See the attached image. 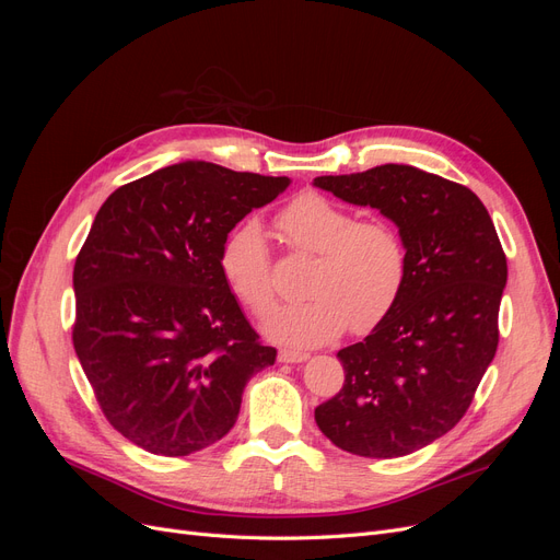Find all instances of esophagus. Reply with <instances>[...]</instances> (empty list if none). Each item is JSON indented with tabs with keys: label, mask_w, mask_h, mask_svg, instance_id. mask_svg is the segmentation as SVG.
Here are the masks:
<instances>
[{
	"label": "esophagus",
	"mask_w": 560,
	"mask_h": 560,
	"mask_svg": "<svg viewBox=\"0 0 560 560\" xmlns=\"http://www.w3.org/2000/svg\"><path fill=\"white\" fill-rule=\"evenodd\" d=\"M308 358H311V354L294 352V350H280L278 352V360L284 362V364H301V362H306Z\"/></svg>",
	"instance_id": "1"
}]
</instances>
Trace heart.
<instances>
[{"instance_id": "obj_1", "label": "heart", "mask_w": 560, "mask_h": 560, "mask_svg": "<svg viewBox=\"0 0 560 560\" xmlns=\"http://www.w3.org/2000/svg\"><path fill=\"white\" fill-rule=\"evenodd\" d=\"M282 238L315 254L308 270V301L282 306L266 319V334L287 348H319L348 327L376 329L393 313L409 276V257L399 231L383 219L354 222L352 212L306 191L278 217ZM219 270L231 294L254 315L273 306L270 254L259 222L247 219L222 245Z\"/></svg>"}]
</instances>
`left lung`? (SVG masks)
I'll return each instance as SVG.
<instances>
[{"label":"left lung","instance_id":"obj_1","mask_svg":"<svg viewBox=\"0 0 560 560\" xmlns=\"http://www.w3.org/2000/svg\"><path fill=\"white\" fill-rule=\"evenodd\" d=\"M313 186L378 210L409 257L393 313L338 350L346 383L317 406L315 422L348 453L409 455L460 422L495 358L506 259L493 219L467 186L413 165L315 177Z\"/></svg>","mask_w":560,"mask_h":560}]
</instances>
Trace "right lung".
Instances as JSON below:
<instances>
[{
    "instance_id": "obj_1",
    "label": "right lung",
    "mask_w": 560,
    "mask_h": 560,
    "mask_svg": "<svg viewBox=\"0 0 560 560\" xmlns=\"http://www.w3.org/2000/svg\"><path fill=\"white\" fill-rule=\"evenodd\" d=\"M290 177L184 161L116 189L74 264V350L128 442L189 455L238 420L247 381L276 362L219 270L241 219Z\"/></svg>"
}]
</instances>
